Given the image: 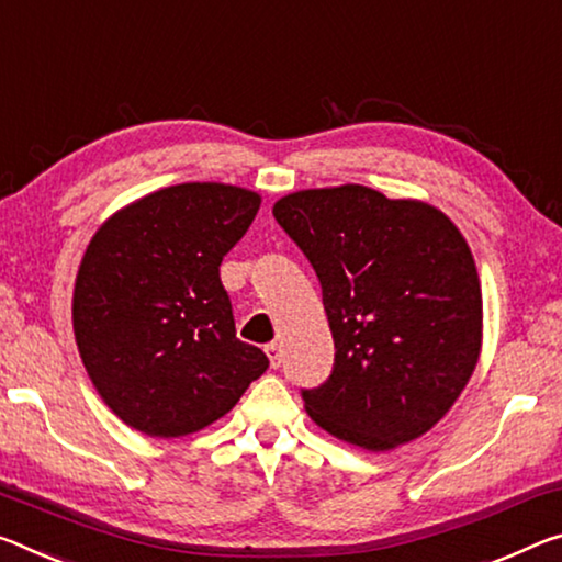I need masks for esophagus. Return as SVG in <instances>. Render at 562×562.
I'll return each mask as SVG.
<instances>
[{"mask_svg": "<svg viewBox=\"0 0 562 562\" xmlns=\"http://www.w3.org/2000/svg\"><path fill=\"white\" fill-rule=\"evenodd\" d=\"M265 352H267V358H270V364H272V368L278 370L280 364H282V350H280V345H278V342H270V345L265 347Z\"/></svg>", "mask_w": 562, "mask_h": 562, "instance_id": "34e87169", "label": "esophagus"}]
</instances>
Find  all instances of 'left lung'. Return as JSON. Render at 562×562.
<instances>
[{"mask_svg": "<svg viewBox=\"0 0 562 562\" xmlns=\"http://www.w3.org/2000/svg\"><path fill=\"white\" fill-rule=\"evenodd\" d=\"M272 215L323 288L335 364L302 390L335 438L380 452L420 438L473 375L483 295L473 252L440 210L362 184L302 190Z\"/></svg>", "mask_w": 562, "mask_h": 562, "instance_id": "8db88e82", "label": "left lung"}]
</instances>
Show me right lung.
I'll return each instance as SVG.
<instances>
[{
  "instance_id": "right-lung-1",
  "label": "right lung",
  "mask_w": 562,
  "mask_h": 562,
  "mask_svg": "<svg viewBox=\"0 0 562 562\" xmlns=\"http://www.w3.org/2000/svg\"><path fill=\"white\" fill-rule=\"evenodd\" d=\"M260 210V194L187 182L147 194L97 229L79 265L75 340L112 413L153 438L220 420L267 370L237 340L220 265Z\"/></svg>"
}]
</instances>
